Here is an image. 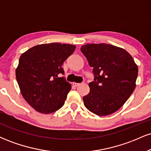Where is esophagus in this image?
Listing matches in <instances>:
<instances>
[{
  "instance_id": "1",
  "label": "esophagus",
  "mask_w": 151,
  "mask_h": 151,
  "mask_svg": "<svg viewBox=\"0 0 151 151\" xmlns=\"http://www.w3.org/2000/svg\"><path fill=\"white\" fill-rule=\"evenodd\" d=\"M72 85H73L74 86H75V87H77V86H78L79 85V83H76V82H73L72 83Z\"/></svg>"
}]
</instances>
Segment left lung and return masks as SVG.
Here are the masks:
<instances>
[{
    "mask_svg": "<svg viewBox=\"0 0 151 151\" xmlns=\"http://www.w3.org/2000/svg\"><path fill=\"white\" fill-rule=\"evenodd\" d=\"M81 51L93 67L94 81L89 84V93L84 104L99 116L114 113L122 106L136 88L138 66L123 48L112 45L86 44Z\"/></svg>",
    "mask_w": 151,
    "mask_h": 151,
    "instance_id": "1",
    "label": "left lung"
}]
</instances>
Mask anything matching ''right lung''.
Masks as SVG:
<instances>
[{
  "instance_id": "1",
  "label": "right lung",
  "mask_w": 151,
  "mask_h": 151,
  "mask_svg": "<svg viewBox=\"0 0 151 151\" xmlns=\"http://www.w3.org/2000/svg\"><path fill=\"white\" fill-rule=\"evenodd\" d=\"M70 44L55 42L34 46L22 53L15 70L25 100L41 114L57 111L65 104L72 86L63 77L62 65L75 50Z\"/></svg>"
}]
</instances>
